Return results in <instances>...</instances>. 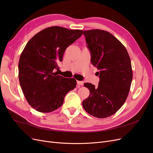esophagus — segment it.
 <instances>
[{
	"instance_id": "obj_1",
	"label": "esophagus",
	"mask_w": 153,
	"mask_h": 153,
	"mask_svg": "<svg viewBox=\"0 0 153 153\" xmlns=\"http://www.w3.org/2000/svg\"><path fill=\"white\" fill-rule=\"evenodd\" d=\"M76 83H77V84L78 85H83V84H84V82H83L82 81H77L76 82Z\"/></svg>"
}]
</instances>
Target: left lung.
<instances>
[{
  "label": "left lung",
  "mask_w": 153,
  "mask_h": 153,
  "mask_svg": "<svg viewBox=\"0 0 153 153\" xmlns=\"http://www.w3.org/2000/svg\"><path fill=\"white\" fill-rule=\"evenodd\" d=\"M84 35L100 82L98 87L85 83L90 94L82 106L92 116L105 118L121 108L127 98L133 78L131 60L126 48L110 32L94 29L84 30Z\"/></svg>",
  "instance_id": "left-lung-1"
}]
</instances>
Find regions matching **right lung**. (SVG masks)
<instances>
[{
	"instance_id": "right-lung-1",
	"label": "right lung",
	"mask_w": 153,
	"mask_h": 153,
	"mask_svg": "<svg viewBox=\"0 0 153 153\" xmlns=\"http://www.w3.org/2000/svg\"><path fill=\"white\" fill-rule=\"evenodd\" d=\"M82 34V30L51 27L27 43L18 62V76L23 93L36 110L47 113L59 108L66 94L76 87V80L58 75L55 71L66 48Z\"/></svg>"
}]
</instances>
